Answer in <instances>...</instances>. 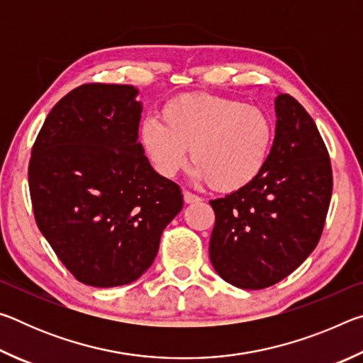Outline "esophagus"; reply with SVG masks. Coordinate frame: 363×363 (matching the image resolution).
Wrapping results in <instances>:
<instances>
[{
  "mask_svg": "<svg viewBox=\"0 0 363 363\" xmlns=\"http://www.w3.org/2000/svg\"><path fill=\"white\" fill-rule=\"evenodd\" d=\"M184 201H186V203H196V201H200L201 199L199 195H195V194H192L190 192V190H186L184 189Z\"/></svg>",
  "mask_w": 363,
  "mask_h": 363,
  "instance_id": "esophagus-1",
  "label": "esophagus"
}]
</instances>
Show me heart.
Segmentation results:
<instances>
[{
    "label": "heart",
    "mask_w": 363,
    "mask_h": 363,
    "mask_svg": "<svg viewBox=\"0 0 363 363\" xmlns=\"http://www.w3.org/2000/svg\"><path fill=\"white\" fill-rule=\"evenodd\" d=\"M160 120L140 126V143L153 169L174 177L186 167L190 149L196 181L219 192H237L266 168L274 123L262 108L232 97L186 94L167 102Z\"/></svg>",
    "instance_id": "b5f03b06"
}]
</instances>
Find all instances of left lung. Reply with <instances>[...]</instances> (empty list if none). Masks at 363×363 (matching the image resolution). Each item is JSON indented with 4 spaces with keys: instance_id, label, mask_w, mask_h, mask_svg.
I'll return each instance as SVG.
<instances>
[{
    "instance_id": "obj_1",
    "label": "left lung",
    "mask_w": 363,
    "mask_h": 363,
    "mask_svg": "<svg viewBox=\"0 0 363 363\" xmlns=\"http://www.w3.org/2000/svg\"><path fill=\"white\" fill-rule=\"evenodd\" d=\"M277 126L266 168L248 187L211 200L210 259L243 290L288 277L317 247L327 219L333 173L314 120L290 94L275 99Z\"/></svg>"
}]
</instances>
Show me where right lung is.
Listing matches in <instances>:
<instances>
[{"instance_id":"obj_1","label":"right lung","mask_w":363,"mask_h":363,"mask_svg":"<svg viewBox=\"0 0 363 363\" xmlns=\"http://www.w3.org/2000/svg\"><path fill=\"white\" fill-rule=\"evenodd\" d=\"M136 94L130 84L78 86L49 112L32 147L36 225L84 285L139 279L184 205L179 186L153 171L139 144Z\"/></svg>"}]
</instances>
